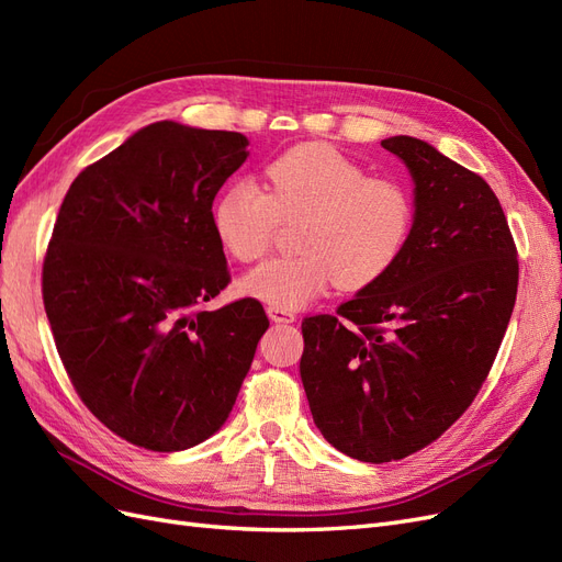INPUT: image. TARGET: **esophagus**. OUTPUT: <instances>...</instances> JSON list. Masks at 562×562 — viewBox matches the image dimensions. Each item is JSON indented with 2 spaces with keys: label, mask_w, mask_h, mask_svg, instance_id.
Instances as JSON below:
<instances>
[{
  "label": "esophagus",
  "mask_w": 562,
  "mask_h": 562,
  "mask_svg": "<svg viewBox=\"0 0 562 562\" xmlns=\"http://www.w3.org/2000/svg\"><path fill=\"white\" fill-rule=\"evenodd\" d=\"M267 316L274 323H293L295 314L291 310H281V307H267Z\"/></svg>",
  "instance_id": "1"
}]
</instances>
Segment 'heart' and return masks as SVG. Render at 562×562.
I'll return each mask as SVG.
<instances>
[{
  "label": "heart",
  "instance_id": "1",
  "mask_svg": "<svg viewBox=\"0 0 562 562\" xmlns=\"http://www.w3.org/2000/svg\"><path fill=\"white\" fill-rule=\"evenodd\" d=\"M300 255L271 258L241 279V291L269 307L297 310L335 283L363 291L384 279L411 239L415 201L394 178L328 143H304L265 164L262 190L232 180L217 194L211 223L220 246L239 262L262 258L281 223H297Z\"/></svg>",
  "mask_w": 562,
  "mask_h": 562
}]
</instances>
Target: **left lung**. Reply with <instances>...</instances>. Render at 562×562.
<instances>
[{
	"instance_id": "left-lung-1",
	"label": "left lung",
	"mask_w": 562,
	"mask_h": 562,
	"mask_svg": "<svg viewBox=\"0 0 562 562\" xmlns=\"http://www.w3.org/2000/svg\"><path fill=\"white\" fill-rule=\"evenodd\" d=\"M382 147L415 180L411 239L384 279L302 321L300 359L318 431L370 464L431 446L467 413L518 293V250L490 184L411 135Z\"/></svg>"
}]
</instances>
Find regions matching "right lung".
Segmentation results:
<instances>
[{"mask_svg":"<svg viewBox=\"0 0 562 562\" xmlns=\"http://www.w3.org/2000/svg\"><path fill=\"white\" fill-rule=\"evenodd\" d=\"M246 145L149 124L60 203L42 267L50 333L81 403L138 448L178 452L223 427L269 328L252 297L203 310L232 281L211 211Z\"/></svg>","mask_w":562,"mask_h":562,"instance_id":"right-lung-1","label":"right lung"}]
</instances>
